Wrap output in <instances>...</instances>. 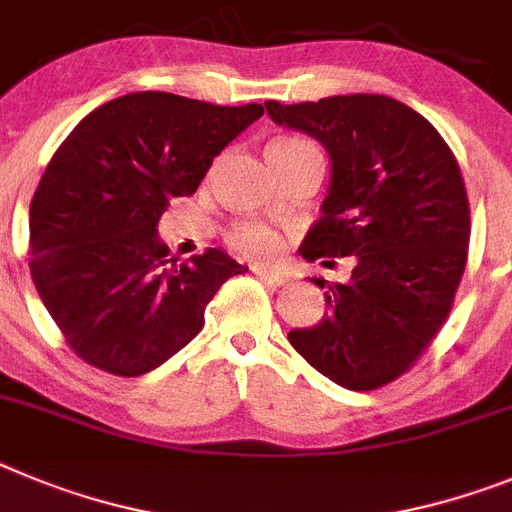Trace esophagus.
Listing matches in <instances>:
<instances>
[{
	"mask_svg": "<svg viewBox=\"0 0 512 512\" xmlns=\"http://www.w3.org/2000/svg\"><path fill=\"white\" fill-rule=\"evenodd\" d=\"M252 273H255L257 278H260L262 283H267V285H283L285 280H288V275L278 273V270H270V267H262V265L252 267Z\"/></svg>",
	"mask_w": 512,
	"mask_h": 512,
	"instance_id": "1",
	"label": "esophagus"
}]
</instances>
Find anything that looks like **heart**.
Returning a JSON list of instances; mask_svg holds the SVG:
<instances>
[{"label":"heart","mask_w":512,"mask_h":512,"mask_svg":"<svg viewBox=\"0 0 512 512\" xmlns=\"http://www.w3.org/2000/svg\"><path fill=\"white\" fill-rule=\"evenodd\" d=\"M298 142L301 140H275L267 147H290L298 145ZM229 245H232L234 252L247 257V260H270V257L283 247V237H280L273 227L245 222L237 224V227L229 232Z\"/></svg>","instance_id":"1"}]
</instances>
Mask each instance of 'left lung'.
Here are the masks:
<instances>
[{
  "instance_id": "1",
  "label": "left lung",
  "mask_w": 512,
  "mask_h": 512,
  "mask_svg": "<svg viewBox=\"0 0 512 512\" xmlns=\"http://www.w3.org/2000/svg\"><path fill=\"white\" fill-rule=\"evenodd\" d=\"M275 124L319 140L331 160L308 262L354 257L349 283H324L329 316L290 344L347 390H375L413 367L444 326L467 265L469 201L457 158L421 114L380 94L265 101Z\"/></svg>"
}]
</instances>
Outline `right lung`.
I'll return each mask as SVG.
<instances>
[{
  "label": "right lung",
  "instance_id": "add662e5",
  "mask_svg": "<svg viewBox=\"0 0 512 512\" xmlns=\"http://www.w3.org/2000/svg\"><path fill=\"white\" fill-rule=\"evenodd\" d=\"M262 112L137 91L94 109L55 150L30 204V273L84 362L119 377L155 370L199 334L216 290L245 273L222 250L176 265L158 222Z\"/></svg>",
  "mask_w": 512,
  "mask_h": 512
}]
</instances>
